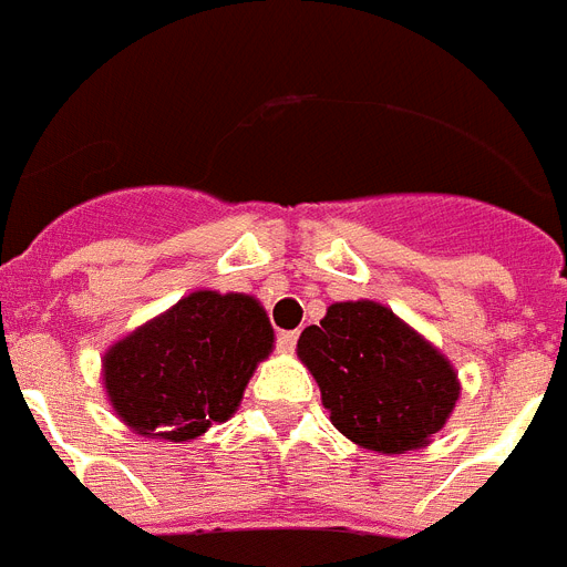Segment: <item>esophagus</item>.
Here are the masks:
<instances>
[{
    "label": "esophagus",
    "mask_w": 567,
    "mask_h": 567,
    "mask_svg": "<svg viewBox=\"0 0 567 567\" xmlns=\"http://www.w3.org/2000/svg\"><path fill=\"white\" fill-rule=\"evenodd\" d=\"M296 342H298L296 330H280L278 339H275V346H278V351H284V354H292V351H296Z\"/></svg>",
    "instance_id": "1"
}]
</instances>
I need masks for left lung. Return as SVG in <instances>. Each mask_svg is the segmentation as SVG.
I'll return each instance as SVG.
<instances>
[{
  "instance_id": "obj_1",
  "label": "left lung",
  "mask_w": 567,
  "mask_h": 567,
  "mask_svg": "<svg viewBox=\"0 0 567 567\" xmlns=\"http://www.w3.org/2000/svg\"><path fill=\"white\" fill-rule=\"evenodd\" d=\"M298 357L333 427L378 454H404L445 427L460 398L454 365L378 301H339L305 328Z\"/></svg>"
}]
</instances>
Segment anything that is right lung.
<instances>
[{
    "instance_id": "right-lung-1",
    "label": "right lung",
    "mask_w": 567,
    "mask_h": 567,
    "mask_svg": "<svg viewBox=\"0 0 567 567\" xmlns=\"http://www.w3.org/2000/svg\"><path fill=\"white\" fill-rule=\"evenodd\" d=\"M275 342L257 298L198 289L104 354V389L140 436L187 442L237 412Z\"/></svg>"
}]
</instances>
